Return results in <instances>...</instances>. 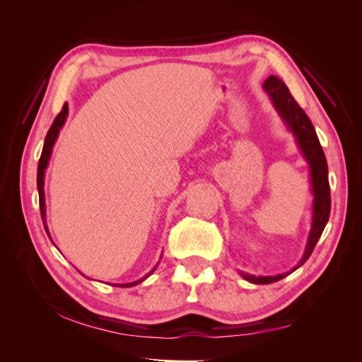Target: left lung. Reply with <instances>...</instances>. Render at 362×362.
<instances>
[{"label": "left lung", "instance_id": "1", "mask_svg": "<svg viewBox=\"0 0 362 362\" xmlns=\"http://www.w3.org/2000/svg\"><path fill=\"white\" fill-rule=\"evenodd\" d=\"M262 89L269 95L272 105L275 107V110L281 116L282 122L291 131V134L296 139V145H298L302 157L310 166V180L313 192L311 229L299 264L294 266V269L291 270L294 272L311 257L327 221H329L331 189L329 180H327V163L310 117L306 116V113L299 107V104L294 101V98L291 96L286 83L278 78V76L270 75L269 78H266L264 84H262ZM291 272L281 273V275L275 276H255L245 272L238 273L252 284H272L288 276Z\"/></svg>", "mask_w": 362, "mask_h": 362}]
</instances>
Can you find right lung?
I'll list each match as a JSON object with an SVG mask.
<instances>
[{
  "instance_id": "add662e5",
  "label": "right lung",
  "mask_w": 362,
  "mask_h": 362,
  "mask_svg": "<svg viewBox=\"0 0 362 362\" xmlns=\"http://www.w3.org/2000/svg\"><path fill=\"white\" fill-rule=\"evenodd\" d=\"M68 104L64 103L63 105V110L57 115V117L54 119V122L48 131V134L45 137V144H43V149H42V156H40V160H39V164H37V192H39V205H40V216H42V221H43V226H45V231L49 237V240L52 242V238L49 235V231H48V226H47V208H45V190H43V181H45V170L48 168V163H49V158H51V154H52V146L54 144H56V140L59 137V133L60 129L63 128L64 122H66V117H68ZM158 266V264H157ZM157 266L152 269L148 275L145 278H141L139 281H134V282H128V284H113V286H117V287H134L137 286V284L144 282L152 272H154L157 269Z\"/></svg>"
}]
</instances>
